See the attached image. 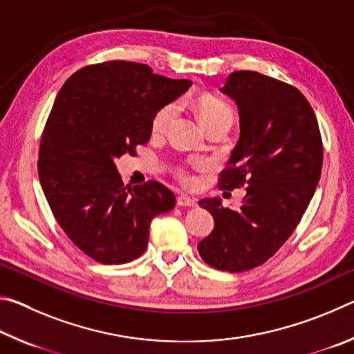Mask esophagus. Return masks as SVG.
<instances>
[{"mask_svg":"<svg viewBox=\"0 0 354 354\" xmlns=\"http://www.w3.org/2000/svg\"><path fill=\"white\" fill-rule=\"evenodd\" d=\"M176 205L178 206H190V207H194V206H196V201L194 200V198H189V196H185V195H179L178 198H176Z\"/></svg>","mask_w":354,"mask_h":354,"instance_id":"obj_1","label":"esophagus"}]
</instances>
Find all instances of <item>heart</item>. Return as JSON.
Listing matches in <instances>:
<instances>
[{"mask_svg":"<svg viewBox=\"0 0 354 354\" xmlns=\"http://www.w3.org/2000/svg\"><path fill=\"white\" fill-rule=\"evenodd\" d=\"M196 115H198L200 122L203 124V128L207 129L209 127L217 123H226L230 124L234 120V112L230 106H227L225 101H221L215 97H201L196 100ZM176 104H165L164 107L156 112V115L153 117L151 122V129L154 134H162L164 131L169 127L170 122L176 115ZM178 178L181 179L184 184H190L192 178L187 175L185 171H178Z\"/></svg>","mask_w":354,"mask_h":354,"instance_id":"heart-1","label":"heart"}]
</instances>
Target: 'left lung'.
<instances>
[{"label":"left lung","mask_w":354,"mask_h":354,"mask_svg":"<svg viewBox=\"0 0 354 354\" xmlns=\"http://www.w3.org/2000/svg\"><path fill=\"white\" fill-rule=\"evenodd\" d=\"M221 93L236 101L241 137L218 187H248L237 211L220 198L200 201L214 231L198 253L218 270L245 272L270 259L295 231L319 184L323 147L313 107L293 86L242 70Z\"/></svg>","instance_id":"8db88e82"}]
</instances>
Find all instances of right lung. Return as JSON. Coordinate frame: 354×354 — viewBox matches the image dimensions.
I'll return each instance as SVG.
<instances>
[{
	"label": "right lung",
	"instance_id": "obj_1",
	"mask_svg": "<svg viewBox=\"0 0 354 354\" xmlns=\"http://www.w3.org/2000/svg\"><path fill=\"white\" fill-rule=\"evenodd\" d=\"M189 80L154 75L145 64L111 61L71 75L57 93L39 151V179L65 234L101 263L143 254L149 223L175 207L158 181L124 185L115 159L151 137L160 107L189 91Z\"/></svg>",
	"mask_w": 354,
	"mask_h": 354
}]
</instances>
